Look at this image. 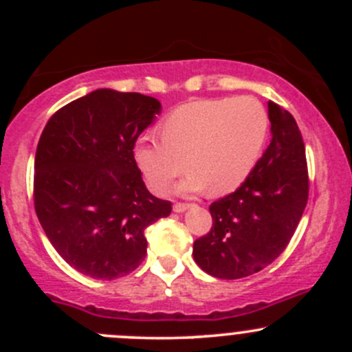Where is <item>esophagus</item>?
Returning <instances> with one entry per match:
<instances>
[{
    "mask_svg": "<svg viewBox=\"0 0 352 352\" xmlns=\"http://www.w3.org/2000/svg\"><path fill=\"white\" fill-rule=\"evenodd\" d=\"M188 207H190L188 204H175V205H173V212L184 213L185 210H188Z\"/></svg>",
    "mask_w": 352,
    "mask_h": 352,
    "instance_id": "34e87169",
    "label": "esophagus"
}]
</instances>
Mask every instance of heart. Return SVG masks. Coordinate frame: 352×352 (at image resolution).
Segmentation results:
<instances>
[{
  "mask_svg": "<svg viewBox=\"0 0 352 352\" xmlns=\"http://www.w3.org/2000/svg\"><path fill=\"white\" fill-rule=\"evenodd\" d=\"M270 117L252 96L193 100L173 109L160 124L162 140L140 137L134 159L153 192L179 175L185 155L190 172L175 187L180 195H225L240 187L263 152Z\"/></svg>",
  "mask_w": 352,
  "mask_h": 352,
  "instance_id": "b5f03b06",
  "label": "heart"
}]
</instances>
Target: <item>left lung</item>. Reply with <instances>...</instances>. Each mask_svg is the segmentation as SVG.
<instances>
[{
  "label": "left lung",
  "instance_id": "left-lung-1",
  "mask_svg": "<svg viewBox=\"0 0 352 352\" xmlns=\"http://www.w3.org/2000/svg\"><path fill=\"white\" fill-rule=\"evenodd\" d=\"M272 140L235 192L210 205L213 227L193 243V260L221 280L273 263L292 240L308 201V167L296 120L268 102Z\"/></svg>",
  "mask_w": 352,
  "mask_h": 352
}]
</instances>
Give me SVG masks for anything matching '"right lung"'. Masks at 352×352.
<instances>
[{"instance_id":"add662e5","label":"right lung","mask_w":352,"mask_h":352,"mask_svg":"<svg viewBox=\"0 0 352 352\" xmlns=\"http://www.w3.org/2000/svg\"><path fill=\"white\" fill-rule=\"evenodd\" d=\"M162 111L139 92L96 89L47 120L36 148L34 208L63 260L94 280L125 276L147 253L144 230L172 212L145 187L134 145Z\"/></svg>"}]
</instances>
